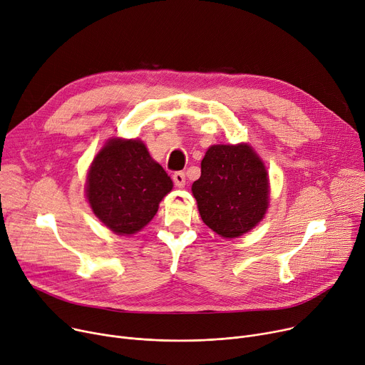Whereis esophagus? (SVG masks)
I'll return each instance as SVG.
<instances>
[{
	"label": "esophagus",
	"instance_id": "34e87169",
	"mask_svg": "<svg viewBox=\"0 0 365 365\" xmlns=\"http://www.w3.org/2000/svg\"><path fill=\"white\" fill-rule=\"evenodd\" d=\"M173 182L178 187H183L185 186V182H186V178H185V173L183 172H176L173 175Z\"/></svg>",
	"mask_w": 365,
	"mask_h": 365
}]
</instances>
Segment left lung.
I'll return each mask as SVG.
<instances>
[{
	"instance_id": "obj_1",
	"label": "left lung",
	"mask_w": 365,
	"mask_h": 365,
	"mask_svg": "<svg viewBox=\"0 0 365 365\" xmlns=\"http://www.w3.org/2000/svg\"><path fill=\"white\" fill-rule=\"evenodd\" d=\"M192 193L202 222L222 237L233 239L262 220L270 202L269 175L251 145H212Z\"/></svg>"
}]
</instances>
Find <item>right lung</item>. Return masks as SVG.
<instances>
[{"label":"right lung","mask_w":365,"mask_h":365,"mask_svg":"<svg viewBox=\"0 0 365 365\" xmlns=\"http://www.w3.org/2000/svg\"><path fill=\"white\" fill-rule=\"evenodd\" d=\"M173 182L139 139H110L93 158L86 198L111 232L130 236L147 226Z\"/></svg>","instance_id":"obj_1"}]
</instances>
